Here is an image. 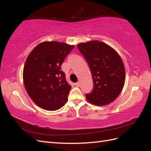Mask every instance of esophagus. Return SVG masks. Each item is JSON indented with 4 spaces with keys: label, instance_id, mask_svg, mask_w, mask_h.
Segmentation results:
<instances>
[{
    "label": "esophagus",
    "instance_id": "esophagus-1",
    "mask_svg": "<svg viewBox=\"0 0 151 151\" xmlns=\"http://www.w3.org/2000/svg\"><path fill=\"white\" fill-rule=\"evenodd\" d=\"M75 85L76 86V87H79V86H81V82H77L76 83H75Z\"/></svg>",
    "mask_w": 151,
    "mask_h": 151
}]
</instances>
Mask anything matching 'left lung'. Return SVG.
Wrapping results in <instances>:
<instances>
[{
    "label": "left lung",
    "instance_id": "1",
    "mask_svg": "<svg viewBox=\"0 0 151 151\" xmlns=\"http://www.w3.org/2000/svg\"><path fill=\"white\" fill-rule=\"evenodd\" d=\"M78 49L90 68L93 89L86 94L87 101L104 106L115 101L125 82V69L120 56L113 48L99 41L78 44Z\"/></svg>",
    "mask_w": 151,
    "mask_h": 151
}]
</instances>
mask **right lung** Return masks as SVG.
Listing matches in <instances>:
<instances>
[{"label":"right lung","instance_id":"1","mask_svg":"<svg viewBox=\"0 0 151 151\" xmlns=\"http://www.w3.org/2000/svg\"><path fill=\"white\" fill-rule=\"evenodd\" d=\"M75 45L44 41L31 51L23 69V82L29 97L38 106L55 111L68 100L71 88L61 66Z\"/></svg>","mask_w":151,"mask_h":151}]
</instances>
